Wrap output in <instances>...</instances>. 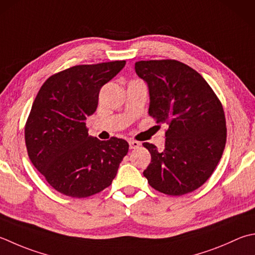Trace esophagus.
<instances>
[{"label": "esophagus", "mask_w": 255, "mask_h": 255, "mask_svg": "<svg viewBox=\"0 0 255 255\" xmlns=\"http://www.w3.org/2000/svg\"><path fill=\"white\" fill-rule=\"evenodd\" d=\"M128 142H129V148H130V149H136L141 144L140 142L136 141V140H129Z\"/></svg>", "instance_id": "obj_1"}]
</instances>
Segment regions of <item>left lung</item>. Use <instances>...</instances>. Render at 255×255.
Listing matches in <instances>:
<instances>
[{"label": "left lung", "instance_id": "8db88e82", "mask_svg": "<svg viewBox=\"0 0 255 255\" xmlns=\"http://www.w3.org/2000/svg\"><path fill=\"white\" fill-rule=\"evenodd\" d=\"M134 69L147 84L149 115L169 126L163 150L142 143L151 154L143 176L153 189L169 196L196 190L210 178L226 146L220 101L201 75L183 63L140 61Z\"/></svg>", "mask_w": 255, "mask_h": 255}]
</instances>
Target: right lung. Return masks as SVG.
Wrapping results in <instances>:
<instances>
[{
    "instance_id": "add662e5",
    "label": "right lung",
    "mask_w": 255,
    "mask_h": 255,
    "mask_svg": "<svg viewBox=\"0 0 255 255\" xmlns=\"http://www.w3.org/2000/svg\"><path fill=\"white\" fill-rule=\"evenodd\" d=\"M125 61L78 65L49 77L39 89L25 126L28 157L55 190L86 198L111 186L128 152L124 139L88 136L101 88Z\"/></svg>"
}]
</instances>
